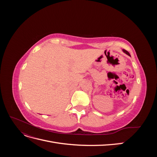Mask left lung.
<instances>
[{
    "instance_id": "8db88e82",
    "label": "left lung",
    "mask_w": 157,
    "mask_h": 157,
    "mask_svg": "<svg viewBox=\"0 0 157 157\" xmlns=\"http://www.w3.org/2000/svg\"><path fill=\"white\" fill-rule=\"evenodd\" d=\"M122 51H123V52H124V53H125L126 54H127L128 56H130V54H129V52H128V51H126V50H124V49H123V50H122Z\"/></svg>"
}]
</instances>
